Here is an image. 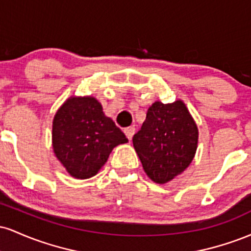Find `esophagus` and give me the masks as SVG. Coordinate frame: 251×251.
Listing matches in <instances>:
<instances>
[{"instance_id": "34e87169", "label": "esophagus", "mask_w": 251, "mask_h": 251, "mask_svg": "<svg viewBox=\"0 0 251 251\" xmlns=\"http://www.w3.org/2000/svg\"><path fill=\"white\" fill-rule=\"evenodd\" d=\"M134 131H135V128L133 127V126H129V127H126L125 129H124V133H125L126 137H127L128 140H131L132 137H133V134H134Z\"/></svg>"}]
</instances>
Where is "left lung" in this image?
Segmentation results:
<instances>
[{
    "label": "left lung",
    "mask_w": 251,
    "mask_h": 251,
    "mask_svg": "<svg viewBox=\"0 0 251 251\" xmlns=\"http://www.w3.org/2000/svg\"><path fill=\"white\" fill-rule=\"evenodd\" d=\"M132 142L150 179L165 184L194 160L198 127L181 100L172 103L154 101Z\"/></svg>",
    "instance_id": "obj_1"
}]
</instances>
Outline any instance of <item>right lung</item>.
<instances>
[{
  "instance_id": "add662e5",
  "label": "right lung",
  "mask_w": 251,
  "mask_h": 251,
  "mask_svg": "<svg viewBox=\"0 0 251 251\" xmlns=\"http://www.w3.org/2000/svg\"><path fill=\"white\" fill-rule=\"evenodd\" d=\"M94 97H71L53 119L51 145L59 162L76 179L96 176L116 146L127 143Z\"/></svg>"
}]
</instances>
